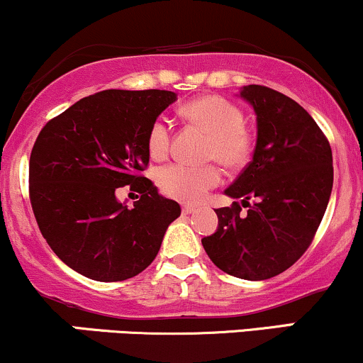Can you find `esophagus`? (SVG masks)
I'll return each mask as SVG.
<instances>
[{"mask_svg":"<svg viewBox=\"0 0 363 363\" xmlns=\"http://www.w3.org/2000/svg\"><path fill=\"white\" fill-rule=\"evenodd\" d=\"M195 211H197V207L190 206V203H186V206H183V214H194Z\"/></svg>","mask_w":363,"mask_h":363,"instance_id":"1","label":"esophagus"}]
</instances>
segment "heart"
<instances>
[{
  "instance_id": "1",
  "label": "heart",
  "mask_w": 363,
  "mask_h": 363,
  "mask_svg": "<svg viewBox=\"0 0 363 363\" xmlns=\"http://www.w3.org/2000/svg\"><path fill=\"white\" fill-rule=\"evenodd\" d=\"M183 113L211 134L207 156L225 168H240L250 160L253 143L245 127V113L223 96H200L183 106ZM172 146V125L164 118L151 123L147 132V152L152 160L168 156ZM220 183V169L214 164L189 166L169 164L157 173V185L168 197L180 202H200Z\"/></svg>"
}]
</instances>
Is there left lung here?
Here are the masks:
<instances>
[{"instance_id":"left-lung-1","label":"left lung","mask_w":363,"mask_h":363,"mask_svg":"<svg viewBox=\"0 0 363 363\" xmlns=\"http://www.w3.org/2000/svg\"><path fill=\"white\" fill-rule=\"evenodd\" d=\"M240 96L257 115V146L224 191L241 206L216 208L219 225L202 245L225 274L267 280L282 274L309 248L333 189V155L314 118L292 98L262 84ZM254 199V206L249 199Z\"/></svg>"}]
</instances>
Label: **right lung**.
<instances>
[{"mask_svg": "<svg viewBox=\"0 0 363 363\" xmlns=\"http://www.w3.org/2000/svg\"><path fill=\"white\" fill-rule=\"evenodd\" d=\"M174 100L164 89H105L81 98L38 134L30 203L47 245L78 274L98 282L139 275L182 214L140 174L149 163V127ZM125 184L141 194L132 209L116 200Z\"/></svg>", "mask_w": 363, "mask_h": 363, "instance_id": "right-lung-1", "label": "right lung"}]
</instances>
